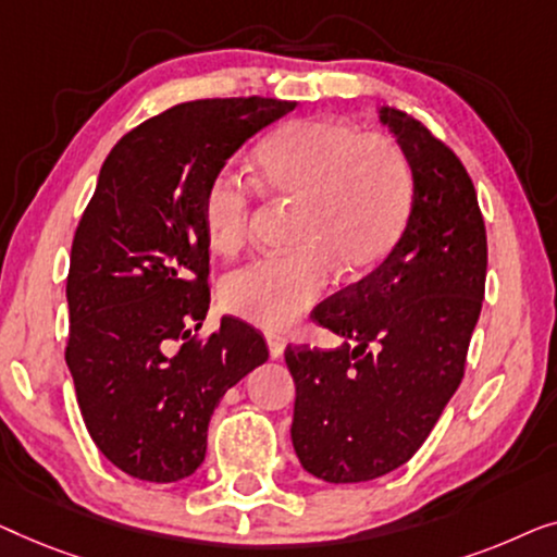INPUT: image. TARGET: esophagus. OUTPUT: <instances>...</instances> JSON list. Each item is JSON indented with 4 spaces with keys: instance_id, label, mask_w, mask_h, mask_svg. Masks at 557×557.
Returning <instances> with one entry per match:
<instances>
[{
    "instance_id": "obj_1",
    "label": "esophagus",
    "mask_w": 557,
    "mask_h": 557,
    "mask_svg": "<svg viewBox=\"0 0 557 557\" xmlns=\"http://www.w3.org/2000/svg\"><path fill=\"white\" fill-rule=\"evenodd\" d=\"M268 348H270V356L272 358H282V354H285V341L280 338V335H268Z\"/></svg>"
}]
</instances>
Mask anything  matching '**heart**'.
I'll return each mask as SVG.
<instances>
[{"mask_svg":"<svg viewBox=\"0 0 557 557\" xmlns=\"http://www.w3.org/2000/svg\"><path fill=\"white\" fill-rule=\"evenodd\" d=\"M252 166L264 194L297 201L295 249L234 270L219 295L237 318L282 333L325 295L333 264L363 275L386 260L409 219L413 174L396 138L341 119L282 125L255 148ZM201 226L211 252L237 255L252 232L249 184L230 171L211 178Z\"/></svg>","mask_w":557,"mask_h":557,"instance_id":"1","label":"heart"}]
</instances>
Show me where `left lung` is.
<instances>
[{"instance_id":"1","label":"left lung","mask_w":557,"mask_h":557,"mask_svg":"<svg viewBox=\"0 0 557 557\" xmlns=\"http://www.w3.org/2000/svg\"><path fill=\"white\" fill-rule=\"evenodd\" d=\"M379 119L411 163L406 230L371 275L312 312L341 346L285 350L295 454L333 484L394 472L426 442L465 375L487 277V232L457 153L409 113Z\"/></svg>"}]
</instances>
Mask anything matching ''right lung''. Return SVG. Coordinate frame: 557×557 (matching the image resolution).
<instances>
[{
	"label": "right lung",
	"mask_w": 557,
	"mask_h": 557,
	"mask_svg": "<svg viewBox=\"0 0 557 557\" xmlns=\"http://www.w3.org/2000/svg\"><path fill=\"white\" fill-rule=\"evenodd\" d=\"M293 108L257 96L174 106L125 133L100 169L70 252L65 360L92 442L136 480L197 472L222 396L270 358L262 335L230 315L191 338L209 310L201 197Z\"/></svg>",
	"instance_id": "obj_1"
}]
</instances>
